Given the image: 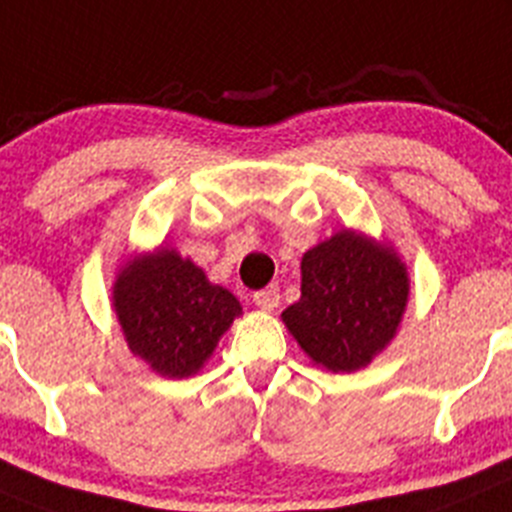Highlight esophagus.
Segmentation results:
<instances>
[{
  "mask_svg": "<svg viewBox=\"0 0 512 512\" xmlns=\"http://www.w3.org/2000/svg\"><path fill=\"white\" fill-rule=\"evenodd\" d=\"M252 301H255V306L262 308V311H275L280 303V290L275 288V285H270V288L265 290H257L255 296H252Z\"/></svg>",
  "mask_w": 512,
  "mask_h": 512,
  "instance_id": "1",
  "label": "esophagus"
}]
</instances>
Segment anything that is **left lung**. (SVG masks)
<instances>
[{"mask_svg": "<svg viewBox=\"0 0 512 512\" xmlns=\"http://www.w3.org/2000/svg\"><path fill=\"white\" fill-rule=\"evenodd\" d=\"M411 283L390 245L342 229L301 260V298L283 311L303 352L331 372L367 367L403 319Z\"/></svg>", "mask_w": 512, "mask_h": 512, "instance_id": "1", "label": "left lung"}]
</instances>
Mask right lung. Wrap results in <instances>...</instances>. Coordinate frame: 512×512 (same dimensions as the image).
Segmentation results:
<instances>
[{
    "label": "right lung",
    "instance_id": "1",
    "mask_svg": "<svg viewBox=\"0 0 512 512\" xmlns=\"http://www.w3.org/2000/svg\"><path fill=\"white\" fill-rule=\"evenodd\" d=\"M112 306L132 354L163 377H191L242 313L237 298L206 280L176 250L158 247L122 267Z\"/></svg>",
    "mask_w": 512,
    "mask_h": 512
}]
</instances>
